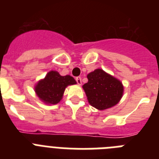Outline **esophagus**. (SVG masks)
Segmentation results:
<instances>
[{"instance_id": "34e87169", "label": "esophagus", "mask_w": 159, "mask_h": 159, "mask_svg": "<svg viewBox=\"0 0 159 159\" xmlns=\"http://www.w3.org/2000/svg\"><path fill=\"white\" fill-rule=\"evenodd\" d=\"M76 82H77V85L81 86V85H82V77H76Z\"/></svg>"}]
</instances>
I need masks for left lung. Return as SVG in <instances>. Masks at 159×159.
<instances>
[{
  "label": "left lung",
  "instance_id": "left-lung-1",
  "mask_svg": "<svg viewBox=\"0 0 159 159\" xmlns=\"http://www.w3.org/2000/svg\"><path fill=\"white\" fill-rule=\"evenodd\" d=\"M87 78L88 82L82 87L91 106L98 110H105L118 103L124 91L119 80L100 69L89 73Z\"/></svg>",
  "mask_w": 159,
  "mask_h": 159
}]
</instances>
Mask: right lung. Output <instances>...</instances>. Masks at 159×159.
I'll list each match as a JSON object with an SVG mask.
<instances>
[{
    "label": "right lung",
    "instance_id": "right-lung-1",
    "mask_svg": "<svg viewBox=\"0 0 159 159\" xmlns=\"http://www.w3.org/2000/svg\"><path fill=\"white\" fill-rule=\"evenodd\" d=\"M76 83L71 76H61L57 71H51L44 79L38 82L35 92L43 102L48 104H57L62 98L65 87Z\"/></svg>",
    "mask_w": 159,
    "mask_h": 159
}]
</instances>
